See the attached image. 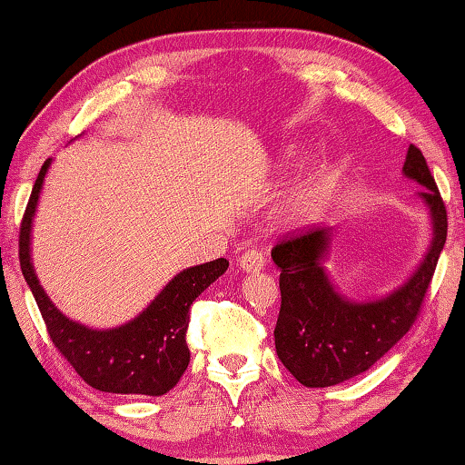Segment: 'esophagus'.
Masks as SVG:
<instances>
[{
	"instance_id": "esophagus-1",
	"label": "esophagus",
	"mask_w": 465,
	"mask_h": 465,
	"mask_svg": "<svg viewBox=\"0 0 465 465\" xmlns=\"http://www.w3.org/2000/svg\"><path fill=\"white\" fill-rule=\"evenodd\" d=\"M238 262H240V269L243 272H258V271L264 269V262L266 261H264V256L258 250H246L240 256Z\"/></svg>"
}]
</instances>
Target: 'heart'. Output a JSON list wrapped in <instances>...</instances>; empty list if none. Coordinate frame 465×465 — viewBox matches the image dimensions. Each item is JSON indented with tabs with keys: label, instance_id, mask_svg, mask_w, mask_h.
<instances>
[{
	"label": "heart",
	"instance_id": "obj_1",
	"mask_svg": "<svg viewBox=\"0 0 465 465\" xmlns=\"http://www.w3.org/2000/svg\"><path fill=\"white\" fill-rule=\"evenodd\" d=\"M297 153L299 152H295V149H285L282 160H285V163H291ZM334 174V168L328 166V163H322L320 168H316V172L305 183L299 184L293 193L281 201V222L291 227V230H302V227H308L313 222H318L322 213L326 211Z\"/></svg>",
	"mask_w": 465,
	"mask_h": 465
}]
</instances>
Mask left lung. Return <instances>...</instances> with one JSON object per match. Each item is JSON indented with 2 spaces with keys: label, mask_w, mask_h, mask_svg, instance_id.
<instances>
[{
  "label": "left lung",
  "mask_w": 465,
  "mask_h": 465,
  "mask_svg": "<svg viewBox=\"0 0 465 465\" xmlns=\"http://www.w3.org/2000/svg\"><path fill=\"white\" fill-rule=\"evenodd\" d=\"M404 178L424 191L416 194L430 217V243L402 285L375 299H351L326 269L334 230L322 227L272 248L281 271V312L274 349L281 363L305 388H328L371 369L416 320L447 240V213L435 178L419 147L411 145Z\"/></svg>",
  "instance_id": "1"
}]
</instances>
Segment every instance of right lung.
Here are the masks:
<instances>
[{"label": "right lung", "mask_w": 465, "mask_h": 465, "mask_svg": "<svg viewBox=\"0 0 465 465\" xmlns=\"http://www.w3.org/2000/svg\"><path fill=\"white\" fill-rule=\"evenodd\" d=\"M53 160L43 163L20 227V266L53 344L82 380L100 391L163 396L186 371L191 305L211 282L227 271L225 258L191 266L168 281L153 302L116 328H90L67 318L45 293L33 264V222L45 176Z\"/></svg>", "instance_id": "obj_1"}]
</instances>
